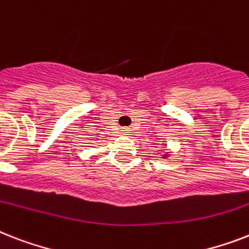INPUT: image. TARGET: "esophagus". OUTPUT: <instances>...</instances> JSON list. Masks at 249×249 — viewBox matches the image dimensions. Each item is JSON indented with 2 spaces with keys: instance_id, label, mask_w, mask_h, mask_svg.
<instances>
[{
  "instance_id": "1",
  "label": "esophagus",
  "mask_w": 249,
  "mask_h": 249,
  "mask_svg": "<svg viewBox=\"0 0 249 249\" xmlns=\"http://www.w3.org/2000/svg\"><path fill=\"white\" fill-rule=\"evenodd\" d=\"M124 133H130V130H129V129L125 128V129H124Z\"/></svg>"
}]
</instances>
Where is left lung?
Masks as SVG:
<instances>
[{"mask_svg":"<svg viewBox=\"0 0 249 249\" xmlns=\"http://www.w3.org/2000/svg\"><path fill=\"white\" fill-rule=\"evenodd\" d=\"M167 156H169V152H166V153H165V155H163V157H162V159H166Z\"/></svg>","mask_w":249,"mask_h":249,"instance_id":"1","label":"left lung"}]
</instances>
